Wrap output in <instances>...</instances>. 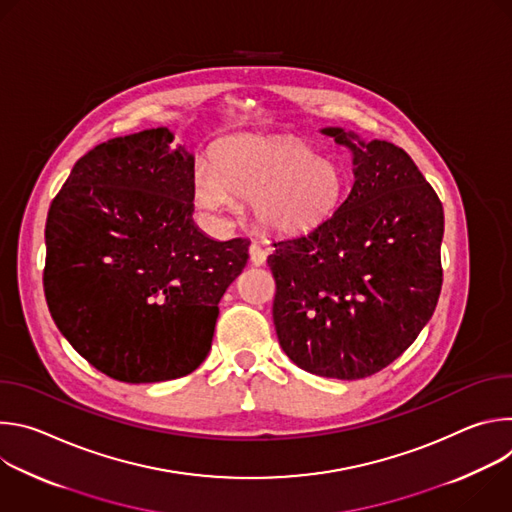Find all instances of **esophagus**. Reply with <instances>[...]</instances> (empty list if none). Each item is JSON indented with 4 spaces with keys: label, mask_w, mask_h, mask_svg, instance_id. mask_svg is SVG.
Returning a JSON list of instances; mask_svg holds the SVG:
<instances>
[{
    "label": "esophagus",
    "mask_w": 512,
    "mask_h": 512,
    "mask_svg": "<svg viewBox=\"0 0 512 512\" xmlns=\"http://www.w3.org/2000/svg\"><path fill=\"white\" fill-rule=\"evenodd\" d=\"M265 259H267V253H265L257 243H253V245L249 247V261L259 267V265L265 263Z\"/></svg>",
    "instance_id": "34e87169"
}]
</instances>
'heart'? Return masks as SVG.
I'll list each match as a JSON object with an SVG mask.
<instances>
[{
    "label": "heart",
    "instance_id": "1",
    "mask_svg": "<svg viewBox=\"0 0 512 512\" xmlns=\"http://www.w3.org/2000/svg\"><path fill=\"white\" fill-rule=\"evenodd\" d=\"M344 192L340 166L291 137H231L212 164L194 172L192 194L200 210L223 214L237 198L253 202L255 221L277 235L304 233L338 206Z\"/></svg>",
    "mask_w": 512,
    "mask_h": 512
}]
</instances>
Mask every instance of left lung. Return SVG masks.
<instances>
[{"label":"left lung","instance_id":"left-lung-1","mask_svg":"<svg viewBox=\"0 0 512 512\" xmlns=\"http://www.w3.org/2000/svg\"><path fill=\"white\" fill-rule=\"evenodd\" d=\"M322 133L352 152L354 184L326 221L273 243V324L300 369L356 381L399 358L433 316L444 208L395 143Z\"/></svg>","mask_w":512,"mask_h":512}]
</instances>
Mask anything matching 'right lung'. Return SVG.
<instances>
[{
  "mask_svg": "<svg viewBox=\"0 0 512 512\" xmlns=\"http://www.w3.org/2000/svg\"><path fill=\"white\" fill-rule=\"evenodd\" d=\"M172 141L156 127L99 143L46 218L52 320L95 369L123 383L196 371L218 302L249 259V239L214 241L194 225V156Z\"/></svg>",
  "mask_w": 512,
  "mask_h": 512,
  "instance_id": "right-lung-1",
  "label": "right lung"
}]
</instances>
